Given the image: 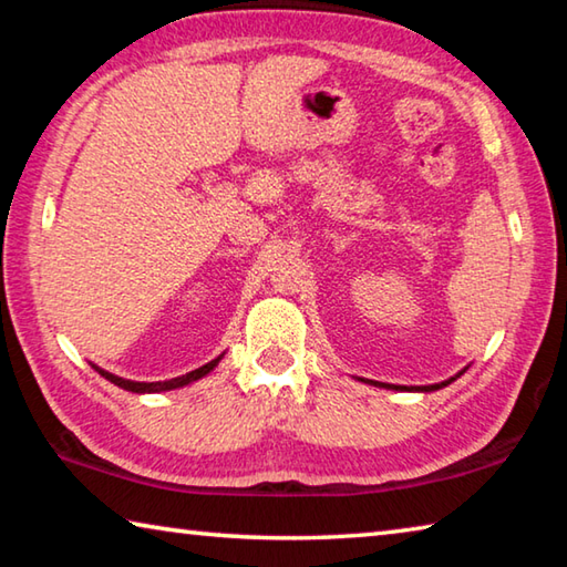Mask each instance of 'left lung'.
<instances>
[{
	"label": "left lung",
	"instance_id": "obj_1",
	"mask_svg": "<svg viewBox=\"0 0 567 567\" xmlns=\"http://www.w3.org/2000/svg\"><path fill=\"white\" fill-rule=\"evenodd\" d=\"M467 370V368H465ZM465 370H460L455 378H450V380H443V382H435V385H415V388H408V385H388V382H375V380H364V382H370V385H375V388H388V390H405V392H435V390H440V388H447L450 382H455L460 375H463Z\"/></svg>",
	"mask_w": 567,
	"mask_h": 567
}]
</instances>
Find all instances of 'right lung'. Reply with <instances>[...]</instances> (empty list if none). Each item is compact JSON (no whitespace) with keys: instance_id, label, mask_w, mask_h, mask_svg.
Here are the masks:
<instances>
[{"instance_id":"add662e5","label":"right lung","mask_w":567,"mask_h":567,"mask_svg":"<svg viewBox=\"0 0 567 567\" xmlns=\"http://www.w3.org/2000/svg\"><path fill=\"white\" fill-rule=\"evenodd\" d=\"M223 358H225V352L219 354V358H215L213 362L203 364V368H197V370L187 372V375H182V378H172V380H162V382H137V380H124V378H120V375H112V372L97 368V364H92V368L97 370L104 380H110L112 385H117V388L127 390V392H137V395H145V392H167V390H177V388L192 385V382H197V380H203L205 375H209V372H213V370L217 368L219 360H223Z\"/></svg>"}]
</instances>
